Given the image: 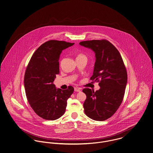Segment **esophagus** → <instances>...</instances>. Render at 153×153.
<instances>
[{"label":"esophagus","instance_id":"1","mask_svg":"<svg viewBox=\"0 0 153 153\" xmlns=\"http://www.w3.org/2000/svg\"><path fill=\"white\" fill-rule=\"evenodd\" d=\"M74 91H75V92H81V89L79 88H74Z\"/></svg>","mask_w":153,"mask_h":153}]
</instances>
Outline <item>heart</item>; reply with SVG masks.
Listing matches in <instances>:
<instances>
[{
	"label": "heart",
	"mask_w": 153,
	"mask_h": 153,
	"mask_svg": "<svg viewBox=\"0 0 153 153\" xmlns=\"http://www.w3.org/2000/svg\"><path fill=\"white\" fill-rule=\"evenodd\" d=\"M84 55H83V54H79L78 55V56H77V57H81V56H83Z\"/></svg>",
	"instance_id": "obj_1"
}]
</instances>
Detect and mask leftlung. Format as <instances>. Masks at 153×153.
Listing matches in <instances>:
<instances>
[{"label": "left lung", "instance_id": "obj_1", "mask_svg": "<svg viewBox=\"0 0 153 153\" xmlns=\"http://www.w3.org/2000/svg\"><path fill=\"white\" fill-rule=\"evenodd\" d=\"M82 46L95 53L96 61L91 79L99 82V91L83 89L86 95L83 103L85 114L93 120L102 121L111 117L122 102L127 84V72L117 48L107 40L83 41Z\"/></svg>", "mask_w": 153, "mask_h": 153}]
</instances>
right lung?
I'll use <instances>...</instances> for the list:
<instances>
[{
	"mask_svg": "<svg viewBox=\"0 0 153 153\" xmlns=\"http://www.w3.org/2000/svg\"><path fill=\"white\" fill-rule=\"evenodd\" d=\"M74 45L65 41H48L34 52L27 67L24 76L27 98L35 112L44 120L53 121L60 118L74 91L71 86L61 90L53 83L60 72L61 52Z\"/></svg>",
	"mask_w": 153,
	"mask_h": 153,
	"instance_id": "obj_1",
	"label": "right lung"
}]
</instances>
